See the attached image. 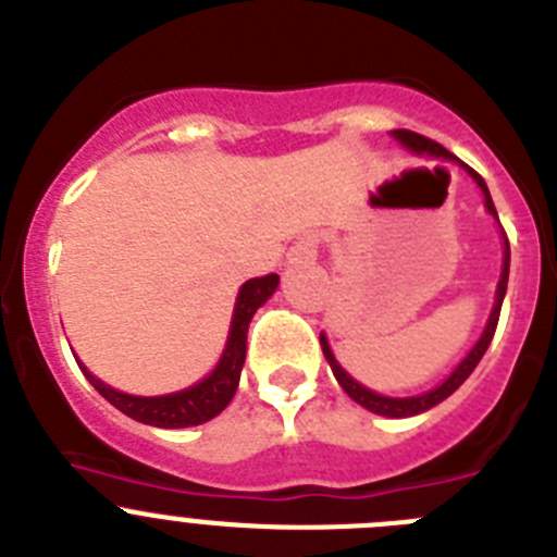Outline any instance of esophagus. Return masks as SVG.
Segmentation results:
<instances>
[{
  "label": "esophagus",
  "instance_id": "1",
  "mask_svg": "<svg viewBox=\"0 0 557 557\" xmlns=\"http://www.w3.org/2000/svg\"><path fill=\"white\" fill-rule=\"evenodd\" d=\"M318 248H320V237L314 232L304 234L298 237V243H293L289 248V262H309V259L318 257Z\"/></svg>",
  "mask_w": 557,
  "mask_h": 557
}]
</instances>
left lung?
Returning <instances> with one entry per match:
<instances>
[{"label":"left lung","mask_w":557,"mask_h":557,"mask_svg":"<svg viewBox=\"0 0 557 557\" xmlns=\"http://www.w3.org/2000/svg\"><path fill=\"white\" fill-rule=\"evenodd\" d=\"M392 135H395L397 140H400L403 146H406V149L417 151V154H436V157H445V160H456V157H453L450 151L445 149V146H438L436 140H431V137H425V135H417V132H411V129H395V132H392ZM461 165H463V162H461ZM463 168H467V171L472 173V178H475L478 187H481V190H483V198H486V209H488V212H492V215H497V209H494V201H492V196H488V187H486V182H483L481 173L472 171V168H469V165H463ZM508 268H511V245H508V237H505V257H503V275H499V284H497V304H494L492 318H488L486 331H483V336H481V339H478L475 348L469 350L467 359H463L461 364H458L456 370H453L450 379H447L442 386H436V389L425 392V395H417V397H386V395H375V392H370V389H367V386L356 384V381L350 379L348 372H345L339 364H336L334 354H331V348H329V342H325V336L320 334V345H323V354H325V359H329L331 370H334V375H336V381H339L342 389L348 392V395L354 397V400L359 403V406H364L367 411H372V414H384V417H414V414H422V411L433 408V406H436V403L445 400V397H450L453 392H456L458 386H461L463 381H467L469 375H472V370H475V367H478V361L483 359V354H486L488 345H492V336H494V331H497L499 309H503L505 289H508Z\"/></svg>","instance_id":"obj_1"}]
</instances>
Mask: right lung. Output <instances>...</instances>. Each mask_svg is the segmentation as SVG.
I'll use <instances>...</instances> for the list:
<instances>
[{
    "label": "right lung",
    "mask_w": 557,
    "mask_h": 557,
    "mask_svg": "<svg viewBox=\"0 0 557 557\" xmlns=\"http://www.w3.org/2000/svg\"><path fill=\"white\" fill-rule=\"evenodd\" d=\"M278 287V275L268 273L259 275V278H248L243 284L237 295V306H234L232 318V331H228L226 350H223V359L218 361V367L212 370V375L201 381V384L190 386L185 392H176V395H162V397H135L124 395V392H115L112 386L101 384L96 375H90L85 367V379L94 384V389L99 392L104 400H110L112 406L124 411L132 420L143 422V425L154 428H190L201 425V422L212 420L223 411V408L232 403L234 392L239 384V370H243L245 361V339H248V323H251L253 312L259 306L270 298ZM79 364V361H76Z\"/></svg>",
    "instance_id": "obj_1"
}]
</instances>
